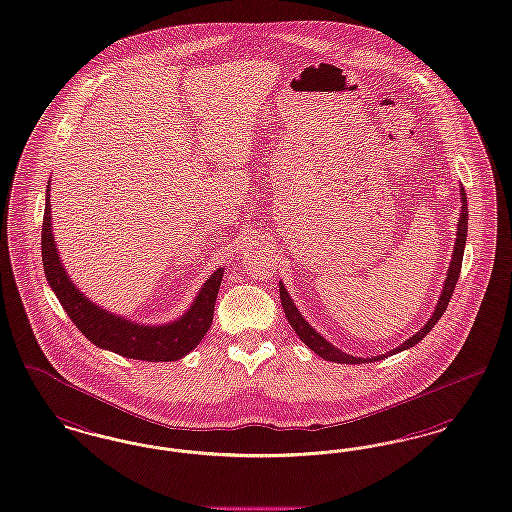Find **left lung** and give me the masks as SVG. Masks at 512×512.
Returning <instances> with one entry per match:
<instances>
[{"mask_svg": "<svg viewBox=\"0 0 512 512\" xmlns=\"http://www.w3.org/2000/svg\"><path fill=\"white\" fill-rule=\"evenodd\" d=\"M461 192V213H459V225H457V238H455V246H453V253H451V263L448 266V274H446V282L442 287V293H440V299H438V305L434 308L432 316L429 318V322L419 329L415 335H411L408 341H404L400 347L392 348L387 354H379V356H371V358H358V356H352L343 352L341 348L331 345L328 339H324L316 329L312 328L308 324L307 320L303 318V314L299 312V308L295 307L293 299L289 297L286 286L280 282V299H282V307L286 312L287 322L289 326L293 328V331L299 335V339L307 345L310 350H314L320 358L329 360V362H335V364H364V362H377V360H383L387 356H392L396 352H402V350H408V348L415 347L419 341H423V337L429 333L430 329L436 326V322L442 318V314L446 312L448 303H450L451 295H453V289L457 286V280H459V272H461V263H463V253H465V244H467V225H469V209H467V194H465V188L461 186L459 188Z\"/></svg>", "mask_w": 512, "mask_h": 512, "instance_id": "8db88e82", "label": "left lung"}]
</instances>
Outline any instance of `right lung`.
Listing matches in <instances>:
<instances>
[{
    "instance_id": "right-lung-1",
    "label": "right lung",
    "mask_w": 512,
    "mask_h": 512,
    "mask_svg": "<svg viewBox=\"0 0 512 512\" xmlns=\"http://www.w3.org/2000/svg\"><path fill=\"white\" fill-rule=\"evenodd\" d=\"M51 181L45 190V213L41 228V259L47 284L57 295L64 312L70 316L72 324L99 348L116 352L123 358L144 360V362H173L181 360L190 350L200 345L207 329L213 322V310L217 293L223 282L225 268H217L200 287L192 305L181 318L150 326L131 322L125 316L95 305L76 286L66 268L62 265L59 249L55 244L51 228Z\"/></svg>"
}]
</instances>
